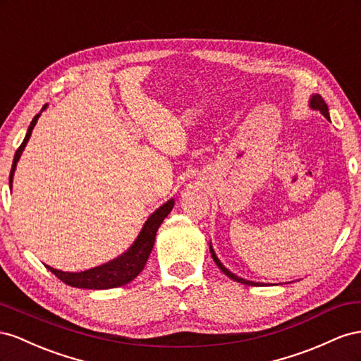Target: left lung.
Here are the masks:
<instances>
[{
    "mask_svg": "<svg viewBox=\"0 0 361 361\" xmlns=\"http://www.w3.org/2000/svg\"><path fill=\"white\" fill-rule=\"evenodd\" d=\"M308 106H310V109H313V110H319L322 113V115L328 119V121H331L329 119V111H328V106L325 104V101H324V98L321 97V95H317V94H314V95H312L310 97V102H308ZM210 254H212V259L214 260V263H216V266L219 267V269L228 276V278H231V280H234V281H238V283H242V284H246V286H267L266 283H255V281H250V280H245V278H242V276H238L235 274H233L231 271H228L226 269V267L221 263V260L218 259V255H216V252H214V250H213V246H212V242H210Z\"/></svg>",
    "mask_w": 361,
    "mask_h": 361,
    "instance_id": "1",
    "label": "left lung"
}]
</instances>
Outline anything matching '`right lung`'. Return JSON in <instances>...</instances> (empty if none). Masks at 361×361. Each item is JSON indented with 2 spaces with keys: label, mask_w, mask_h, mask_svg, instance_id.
Masks as SVG:
<instances>
[{
  "label": "right lung",
  "mask_w": 361,
  "mask_h": 361,
  "mask_svg": "<svg viewBox=\"0 0 361 361\" xmlns=\"http://www.w3.org/2000/svg\"><path fill=\"white\" fill-rule=\"evenodd\" d=\"M47 107H48V104H45L42 107L40 113H42ZM40 113H37V115L33 118L32 123H30V127L27 130L24 142L20 143V147L16 149L15 159L12 163V169H10V177H8L10 189H12V186H13V175H15L16 164L19 161L20 154H23V151L27 145L30 136H32V131L36 126ZM173 204H175V201L169 200L168 202H164L161 207H159L156 212H154L147 219V222L143 224L135 243H133L122 255H119L118 259L111 260L106 264L92 267V269H87L83 272H63V271L54 269V267H51V266H47L48 271L53 272L59 278V280H61L65 284L72 286V287H78V289L104 290V289H113V287H121V286L128 284L130 281L135 280V278L143 271V267H145V264L148 262V257L152 251L154 242H156V234H157L159 226L161 225L164 218H166V216L171 213V210L173 209Z\"/></svg>",
  "instance_id": "obj_1"
}]
</instances>
